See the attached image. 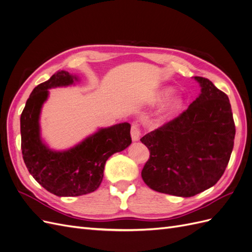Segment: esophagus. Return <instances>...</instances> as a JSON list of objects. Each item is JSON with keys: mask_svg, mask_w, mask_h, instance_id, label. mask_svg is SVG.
Returning a JSON list of instances; mask_svg holds the SVG:
<instances>
[{"mask_svg": "<svg viewBox=\"0 0 252 252\" xmlns=\"http://www.w3.org/2000/svg\"><path fill=\"white\" fill-rule=\"evenodd\" d=\"M141 131H140V127L137 124H133L132 125V128H131V137H132V140L133 141H138L139 140V137H140Z\"/></svg>", "mask_w": 252, "mask_h": 252, "instance_id": "esophagus-1", "label": "esophagus"}]
</instances>
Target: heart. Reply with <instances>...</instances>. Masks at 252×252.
Here are the masks:
<instances>
[{
	"label": "heart",
	"instance_id": "heart-1",
	"mask_svg": "<svg viewBox=\"0 0 252 252\" xmlns=\"http://www.w3.org/2000/svg\"><path fill=\"white\" fill-rule=\"evenodd\" d=\"M174 90L172 88H166V89H163L162 90L158 96H157V101L158 102H161L163 101L165 99H167L168 97L173 94ZM183 103H184V100L181 96H175L173 97V98H170L166 103L163 108H162L161 110V115L163 117H169V116H173L175 115L176 113L179 112L182 107H183Z\"/></svg>",
	"mask_w": 252,
	"mask_h": 252
}]
</instances>
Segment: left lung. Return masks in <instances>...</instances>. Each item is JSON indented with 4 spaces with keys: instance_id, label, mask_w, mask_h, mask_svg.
I'll return each mask as SVG.
<instances>
[{
    "instance_id": "8db88e82",
    "label": "left lung",
    "mask_w": 252,
    "mask_h": 252,
    "mask_svg": "<svg viewBox=\"0 0 252 252\" xmlns=\"http://www.w3.org/2000/svg\"><path fill=\"white\" fill-rule=\"evenodd\" d=\"M201 93L189 109L140 141L150 150L141 177L150 189L192 197L214 186L225 172L235 126L227 96L209 79L194 76Z\"/></svg>"
}]
</instances>
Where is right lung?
<instances>
[{
    "label": "right lung",
    "mask_w": 252,
    "mask_h": 252,
    "mask_svg": "<svg viewBox=\"0 0 252 252\" xmlns=\"http://www.w3.org/2000/svg\"><path fill=\"white\" fill-rule=\"evenodd\" d=\"M79 78L59 71L30 94L21 115L22 153L31 176L45 189L59 197H76L99 188L107 160L132 143L131 125L100 127L74 147L55 151L40 135V112L49 97V89L75 85Z\"/></svg>",
    "instance_id": "1"
}]
</instances>
